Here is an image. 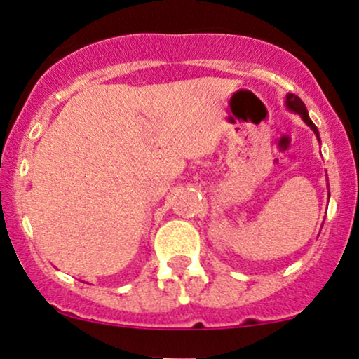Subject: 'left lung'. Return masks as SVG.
<instances>
[{
	"instance_id": "obj_1",
	"label": "left lung",
	"mask_w": 359,
	"mask_h": 359,
	"mask_svg": "<svg viewBox=\"0 0 359 359\" xmlns=\"http://www.w3.org/2000/svg\"><path fill=\"white\" fill-rule=\"evenodd\" d=\"M285 106H287L288 111H292V112H294V114L300 116L302 119H303V122H305V124H306L308 127H310L313 133H315L316 139L320 140L318 129H316V126L313 124V121L310 119V116H308V111H306L305 102H303L300 97L294 96V94H292V93H288V94H287V99H285Z\"/></svg>"
}]
</instances>
